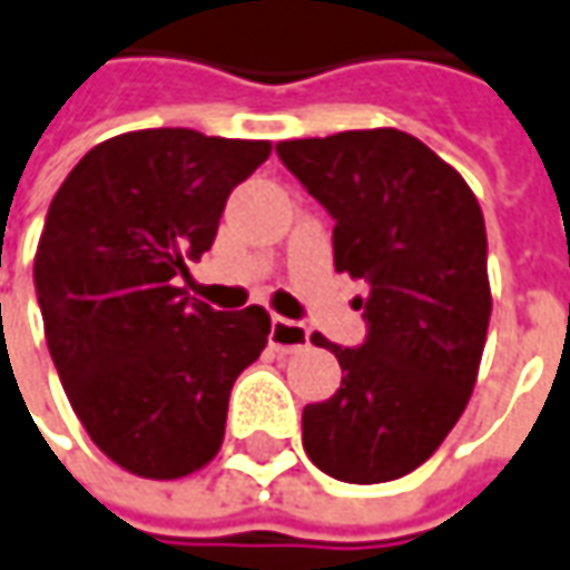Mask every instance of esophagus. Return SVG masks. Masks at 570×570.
Instances as JSON below:
<instances>
[{
	"label": "esophagus",
	"instance_id": "obj_1",
	"mask_svg": "<svg viewBox=\"0 0 570 570\" xmlns=\"http://www.w3.org/2000/svg\"><path fill=\"white\" fill-rule=\"evenodd\" d=\"M311 340V330L304 323H295V320L273 317V326H269V342H273L278 352H297L304 348Z\"/></svg>",
	"mask_w": 570,
	"mask_h": 570
}]
</instances>
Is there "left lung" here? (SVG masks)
Instances as JSON below:
<instances>
[{"instance_id":"left-lung-1","label":"left lung","mask_w":570,"mask_h":570,"mask_svg":"<svg viewBox=\"0 0 570 570\" xmlns=\"http://www.w3.org/2000/svg\"><path fill=\"white\" fill-rule=\"evenodd\" d=\"M336 218V273L367 282L362 348L314 333L342 386L304 409L314 466L355 485L400 479L444 444L470 403L489 317V240L470 184L400 129L275 145Z\"/></svg>"}]
</instances>
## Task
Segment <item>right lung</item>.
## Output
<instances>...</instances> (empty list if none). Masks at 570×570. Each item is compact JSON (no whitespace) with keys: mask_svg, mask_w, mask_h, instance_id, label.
<instances>
[{"mask_svg":"<svg viewBox=\"0 0 570 570\" xmlns=\"http://www.w3.org/2000/svg\"><path fill=\"white\" fill-rule=\"evenodd\" d=\"M263 139L136 129L95 145L56 189L33 256L43 333L78 422L117 466L184 479L225 441L237 374L269 314L212 311L180 288L212 247Z\"/></svg>","mask_w":570,"mask_h":570,"instance_id":"obj_1","label":"right lung"}]
</instances>
